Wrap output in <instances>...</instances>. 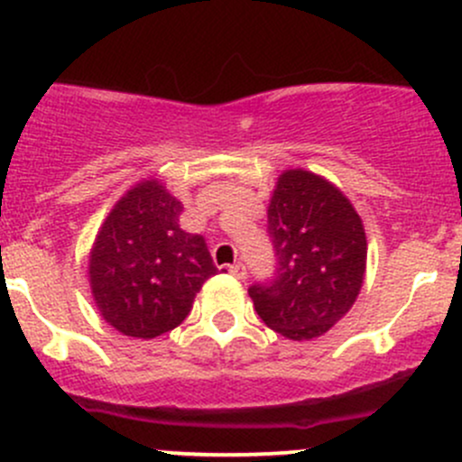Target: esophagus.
Masks as SVG:
<instances>
[{"label":"esophagus","mask_w":462,"mask_h":462,"mask_svg":"<svg viewBox=\"0 0 462 462\" xmlns=\"http://www.w3.org/2000/svg\"><path fill=\"white\" fill-rule=\"evenodd\" d=\"M229 273H231L233 277H236V280H245V277H246V269H245V264H240V262H237V264L229 266Z\"/></svg>","instance_id":"esophagus-1"}]
</instances>
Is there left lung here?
Returning <instances> with one entry per match:
<instances>
[{"label":"left lung","mask_w":462,"mask_h":462,"mask_svg":"<svg viewBox=\"0 0 462 462\" xmlns=\"http://www.w3.org/2000/svg\"><path fill=\"white\" fill-rule=\"evenodd\" d=\"M275 280L249 295L257 315L286 339L326 335L352 309L365 280L364 222L339 187L306 170L280 173L269 200Z\"/></svg>","instance_id":"left-lung-1"}]
</instances>
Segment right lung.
Wrapping results in <instances>:
<instances>
[{"label":"right lung","instance_id":"right-lung-1","mask_svg":"<svg viewBox=\"0 0 462 462\" xmlns=\"http://www.w3.org/2000/svg\"><path fill=\"white\" fill-rule=\"evenodd\" d=\"M182 202L158 178L141 180L112 207L88 260L103 319L121 335L153 339L182 324L196 292L217 275L205 237L178 225Z\"/></svg>","mask_w":462,"mask_h":462}]
</instances>
